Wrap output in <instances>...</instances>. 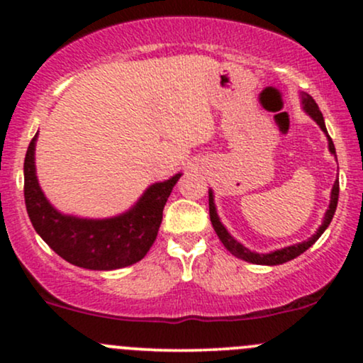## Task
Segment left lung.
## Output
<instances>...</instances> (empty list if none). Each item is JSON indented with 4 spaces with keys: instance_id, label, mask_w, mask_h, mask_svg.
<instances>
[{
    "instance_id": "8db88e82",
    "label": "left lung",
    "mask_w": 363,
    "mask_h": 363,
    "mask_svg": "<svg viewBox=\"0 0 363 363\" xmlns=\"http://www.w3.org/2000/svg\"><path fill=\"white\" fill-rule=\"evenodd\" d=\"M302 106H303V111H306L307 114H309L311 118L314 119L315 123L319 124V128L323 129L324 135L328 136L329 152H331L333 155L336 157L335 145H333V140L329 138L326 124H324V118H323V114H320L318 104H315V101L311 97L309 94H303V91H302ZM338 196H340V182H338V179H336L335 184H333V189H331V201H329V208H328L326 215H324L323 223H320V227L318 228V232H315V234L312 235L311 239L303 240V242L289 245V247L278 249V251H273V252H269V254H259V252L249 251L247 247H244L242 244L237 242L234 237L228 234L227 228H225L223 223L220 222L218 213H216L215 199H213V191H211V189L208 191V198H210V199H208V203H210V220H211V225H213L216 235H218V239L222 240V244L225 245V247H227V251H230L232 254H234L235 257H239V259H244V261H247V262H252V264L274 266V264H283V262L291 261V259H294V257L301 256L302 252H306L307 249H309L311 245L314 244L315 240H318L319 237L324 234V230H326V228H328V225L331 223L333 215H335V211H336V206H338Z\"/></svg>"
}]
</instances>
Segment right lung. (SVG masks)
<instances>
[{
	"label": "right lung",
	"mask_w": 363,
	"mask_h": 363,
	"mask_svg": "<svg viewBox=\"0 0 363 363\" xmlns=\"http://www.w3.org/2000/svg\"><path fill=\"white\" fill-rule=\"evenodd\" d=\"M35 141L37 133L23 162V194L28 218L44 242L62 259L97 272L143 259L155 242L164 206L182 174L150 186L126 213L104 220L78 218L57 211L40 189L35 176Z\"/></svg>",
	"instance_id": "right-lung-1"
}]
</instances>
